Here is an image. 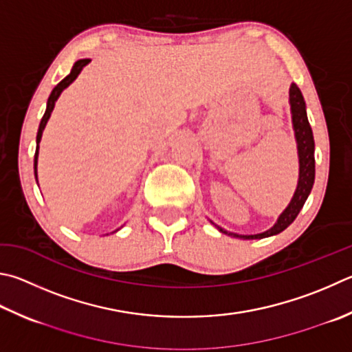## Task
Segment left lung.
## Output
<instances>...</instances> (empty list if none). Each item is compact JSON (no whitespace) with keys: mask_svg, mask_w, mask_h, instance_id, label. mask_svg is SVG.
Segmentation results:
<instances>
[{"mask_svg":"<svg viewBox=\"0 0 352 352\" xmlns=\"http://www.w3.org/2000/svg\"><path fill=\"white\" fill-rule=\"evenodd\" d=\"M289 101H291V111H292V123L294 131H296L297 146H298V160H300V175H298V184L297 190L294 194L289 206L285 209V212L278 217V220L274 228L270 231L257 235H237L232 232H226L225 229L220 228L221 232L234 235V237L240 239H265L276 235L278 232L285 231V229L296 220L300 209L303 208L306 198L311 194L312 184H314L316 178V160H314V135H312L311 124L308 121V115H306V104L303 100V95L300 92L297 85H291L289 89Z\"/></svg>","mask_w":352,"mask_h":352,"instance_id":"obj_1","label":"left lung"}]
</instances>
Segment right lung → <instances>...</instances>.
Masks as SVG:
<instances>
[{"instance_id":"obj_1","label":"right lung","mask_w":352,"mask_h":352,"mask_svg":"<svg viewBox=\"0 0 352 352\" xmlns=\"http://www.w3.org/2000/svg\"><path fill=\"white\" fill-rule=\"evenodd\" d=\"M91 61L89 58H85V60H78L75 63V65L72 66V70H70V74L66 76V78H63L58 85H56L55 87H54V91H52V94L49 95V100H47V107H46V112H44V115H43V118H41V123H40V127H38V133H36V143H40V140H41V135H43V131H44V126H46V123H47V120H49V117H50V112L54 111V106H55V101H56V98L60 97V94L65 91V89L70 85V82H72L76 76H78V74L81 72V69L85 67L87 63ZM36 158H38V146H36V151H35V160H34V168H35V178H36Z\"/></svg>"}]
</instances>
